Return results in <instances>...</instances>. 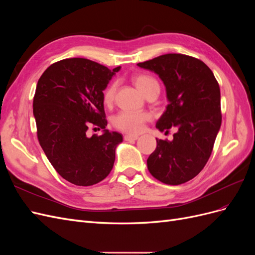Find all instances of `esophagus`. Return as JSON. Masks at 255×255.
I'll return each mask as SVG.
<instances>
[{
  "mask_svg": "<svg viewBox=\"0 0 255 255\" xmlns=\"http://www.w3.org/2000/svg\"><path fill=\"white\" fill-rule=\"evenodd\" d=\"M137 139H138V136H137V135H130V134L125 135V140H127V141H130V140H137Z\"/></svg>",
  "mask_w": 255,
  "mask_h": 255,
  "instance_id": "34e87169",
  "label": "esophagus"
}]
</instances>
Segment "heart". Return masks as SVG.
Returning <instances> with one entry per match:
<instances>
[{"label": "heart", "instance_id": "obj_1", "mask_svg": "<svg viewBox=\"0 0 255 255\" xmlns=\"http://www.w3.org/2000/svg\"><path fill=\"white\" fill-rule=\"evenodd\" d=\"M133 82L136 87L139 89L145 96L148 92L158 89L159 85L157 81L149 74H137L133 78ZM116 95V84L111 83L107 85L102 92L103 103L106 106L113 104ZM150 120V115L143 112H132V111H122L114 116L113 125L114 127L121 130V132L128 134L140 133L144 125Z\"/></svg>", "mask_w": 255, "mask_h": 255}]
</instances>
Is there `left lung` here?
Wrapping results in <instances>:
<instances>
[{"label": "left lung", "instance_id": "obj_1", "mask_svg": "<svg viewBox=\"0 0 255 255\" xmlns=\"http://www.w3.org/2000/svg\"><path fill=\"white\" fill-rule=\"evenodd\" d=\"M137 65L158 74L166 86L169 104L156 128L166 134L176 129L172 141L156 139L148 170L167 185L186 183L206 165L221 126L219 84L202 60L185 54H165Z\"/></svg>", "mask_w": 255, "mask_h": 255}]
</instances>
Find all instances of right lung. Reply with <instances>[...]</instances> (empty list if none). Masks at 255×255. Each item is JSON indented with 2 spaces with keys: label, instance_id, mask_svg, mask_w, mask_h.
<instances>
[{
  "label": "right lung",
  "instance_id": "1",
  "mask_svg": "<svg viewBox=\"0 0 255 255\" xmlns=\"http://www.w3.org/2000/svg\"><path fill=\"white\" fill-rule=\"evenodd\" d=\"M119 69L66 58L47 68L37 83L33 112L38 141L58 174L78 186L101 182L113 169L122 135L105 129L102 92ZM92 125L105 133L88 137Z\"/></svg>",
  "mask_w": 255,
  "mask_h": 255
}]
</instances>
